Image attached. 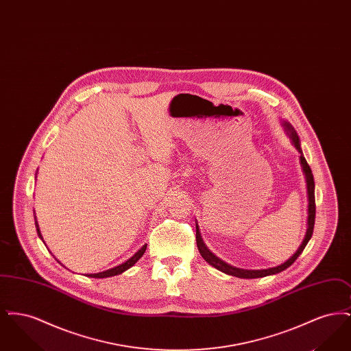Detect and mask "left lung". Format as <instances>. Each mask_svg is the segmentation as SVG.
I'll list each match as a JSON object with an SVG mask.
<instances>
[{
    "instance_id": "left-lung-1",
    "label": "left lung",
    "mask_w": 351,
    "mask_h": 351,
    "mask_svg": "<svg viewBox=\"0 0 351 351\" xmlns=\"http://www.w3.org/2000/svg\"><path fill=\"white\" fill-rule=\"evenodd\" d=\"M284 126H285L287 130L291 133V138H292V142H293L295 147L301 152L300 141H299L298 134H296V132L293 130V128H292L289 123L285 122ZM300 160L301 166H302V169H304V173H305V178H306L309 205H308V229H306L305 238H304V241H302V243H301L300 247L298 249V251H296L287 262H284L283 265L276 266V267L267 268V269H242V268L233 267V266L225 263L223 261H221L215 254H212L210 250H208V247L205 246V243H204L202 239H201L199 226H196V242H197V247H199V251H200L201 256H202L209 265H212L213 267L217 268V269L225 272V274H228V275H232V276L242 278V279H255V278H263V276H267V275H274V274L282 272L285 268L289 267V266L300 256V254L302 252V250L305 249L306 243H308L309 239L312 238L313 229H315V219H316V200H315V179H313V173H312V169L309 167L306 159L304 158L302 152H301Z\"/></svg>"
}]
</instances>
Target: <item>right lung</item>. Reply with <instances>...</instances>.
I'll return each mask as SVG.
<instances>
[{"mask_svg": "<svg viewBox=\"0 0 351 351\" xmlns=\"http://www.w3.org/2000/svg\"><path fill=\"white\" fill-rule=\"evenodd\" d=\"M36 232H38V235L42 238V235H40V232H39V228H38V223H36ZM146 247H147V245H145L141 250L136 251L135 254H134L133 256L130 258V259H128L125 263H122V265H119L117 267L110 268V269H106V271H102V272H99V274H89V275H86V276H90V278H99V279H102V278H110V276H116V275H119V274H122L123 271H126V269H129V268L134 266L139 259H141V256L145 254V251H146Z\"/></svg>", "mask_w": 351, "mask_h": 351, "instance_id": "1", "label": "right lung"}]
</instances>
